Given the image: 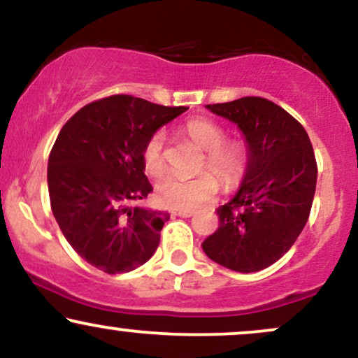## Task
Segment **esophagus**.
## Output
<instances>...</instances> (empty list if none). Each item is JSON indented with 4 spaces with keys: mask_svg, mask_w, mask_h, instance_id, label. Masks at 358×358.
Instances as JSON below:
<instances>
[{
    "mask_svg": "<svg viewBox=\"0 0 358 358\" xmlns=\"http://www.w3.org/2000/svg\"><path fill=\"white\" fill-rule=\"evenodd\" d=\"M171 213L178 217H192L195 210H182V208H176V210H171Z\"/></svg>",
    "mask_w": 358,
    "mask_h": 358,
    "instance_id": "34e87169",
    "label": "esophagus"
}]
</instances>
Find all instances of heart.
Listing matches in <instances>:
<instances>
[{"mask_svg": "<svg viewBox=\"0 0 358 358\" xmlns=\"http://www.w3.org/2000/svg\"><path fill=\"white\" fill-rule=\"evenodd\" d=\"M185 131L205 148L203 165L220 176L222 185L227 190L239 187L249 170L250 155L248 145L242 141H227L224 127L208 117L190 119L185 124ZM165 129H156L146 138L141 150V159L148 173L158 175L165 168ZM210 171H202L187 178L168 173L156 183V196L165 207L190 210L215 196L219 180Z\"/></svg>", "mask_w": 358, "mask_h": 358, "instance_id": "heart-1", "label": "heart"}]
</instances>
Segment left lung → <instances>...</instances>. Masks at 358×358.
<instances>
[{
  "mask_svg": "<svg viewBox=\"0 0 358 358\" xmlns=\"http://www.w3.org/2000/svg\"><path fill=\"white\" fill-rule=\"evenodd\" d=\"M207 109L239 126L250 162L236 196L217 208L219 229L203 252L224 268L256 273L285 256L306 225L318 175L313 146L296 119L262 97Z\"/></svg>",
  "mask_w": 358,
  "mask_h": 358,
  "instance_id": "left-lung-1",
  "label": "left lung"
}]
</instances>
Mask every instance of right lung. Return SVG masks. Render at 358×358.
<instances>
[{
    "mask_svg": "<svg viewBox=\"0 0 358 358\" xmlns=\"http://www.w3.org/2000/svg\"><path fill=\"white\" fill-rule=\"evenodd\" d=\"M187 109L117 94L84 106L60 129L48 156L52 212L90 266L129 273L155 254L170 215L138 207L153 192L141 150L153 131Z\"/></svg>",
    "mask_w": 358,
    "mask_h": 358,
    "instance_id": "obj_1",
    "label": "right lung"
}]
</instances>
